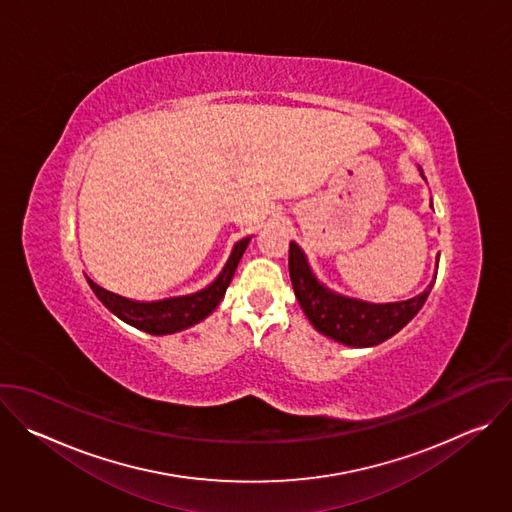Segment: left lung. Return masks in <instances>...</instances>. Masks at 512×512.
I'll list each match as a JSON object with an SVG mask.
<instances>
[{
  "label": "left lung",
  "instance_id": "1",
  "mask_svg": "<svg viewBox=\"0 0 512 512\" xmlns=\"http://www.w3.org/2000/svg\"><path fill=\"white\" fill-rule=\"evenodd\" d=\"M289 277L294 294L312 326L320 334L354 348L377 346L397 334L421 310L435 281L433 277L423 294L405 302L371 304L346 298L318 281L304 251L294 241L289 243Z\"/></svg>",
  "mask_w": 512,
  "mask_h": 512
}]
</instances>
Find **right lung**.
<instances>
[{
    "mask_svg": "<svg viewBox=\"0 0 512 512\" xmlns=\"http://www.w3.org/2000/svg\"><path fill=\"white\" fill-rule=\"evenodd\" d=\"M249 241H251V237L241 239L233 247V253H231L227 265L223 267L221 275H218L210 285H206L204 289H200V291H196V294H190V296L168 298V300H160V302H133V300L113 294V291L103 289L89 277H87V281H89L91 289L95 291V296L101 300V304L109 312H113L119 320L127 322L129 326H133L137 330L154 334V336L174 334V332L186 330V328L202 322L208 314L214 312L218 302H221L225 296V291L237 271V265H239Z\"/></svg>",
    "mask_w": 512,
    "mask_h": 512,
    "instance_id": "1",
    "label": "right lung"
}]
</instances>
